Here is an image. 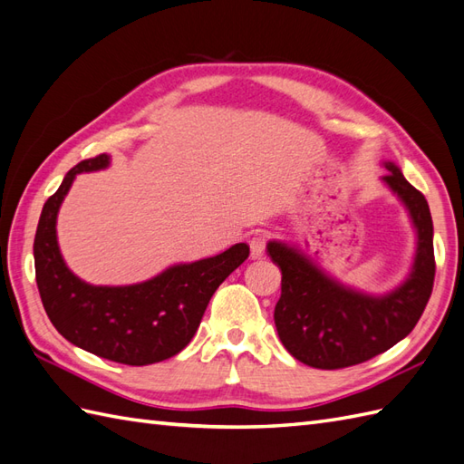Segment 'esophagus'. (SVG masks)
<instances>
[{"label":"esophagus","instance_id":"esophagus-1","mask_svg":"<svg viewBox=\"0 0 464 464\" xmlns=\"http://www.w3.org/2000/svg\"><path fill=\"white\" fill-rule=\"evenodd\" d=\"M266 252V236L264 234H254L250 238V254L252 257H262Z\"/></svg>","mask_w":464,"mask_h":464}]
</instances>
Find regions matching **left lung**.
Wrapping results in <instances>:
<instances>
[{
  "label": "left lung",
  "instance_id": "left-lung-1",
  "mask_svg": "<svg viewBox=\"0 0 464 464\" xmlns=\"http://www.w3.org/2000/svg\"><path fill=\"white\" fill-rule=\"evenodd\" d=\"M383 177L410 210L417 252L410 277L388 295L372 297L344 287L295 247L269 242L267 252L281 269L276 304L279 341L299 362L336 370L362 364L408 336L423 314L435 281L433 220L425 197L393 163Z\"/></svg>",
  "mask_w": 464,
  "mask_h": 464
}]
</instances>
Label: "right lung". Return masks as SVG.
Returning <instances> with one entry per match:
<instances>
[{"instance_id":"1","label":"right lung","mask_w":464,"mask_h":464,"mask_svg":"<svg viewBox=\"0 0 464 464\" xmlns=\"http://www.w3.org/2000/svg\"><path fill=\"white\" fill-rule=\"evenodd\" d=\"M108 163L110 157L102 153L74 165L44 202L33 244L35 279L43 307L66 341L111 362L147 366L179 354L190 343L214 291L246 262L250 246L236 244L214 257L173 266L143 284H84L59 252L56 214L78 173Z\"/></svg>"}]
</instances>
